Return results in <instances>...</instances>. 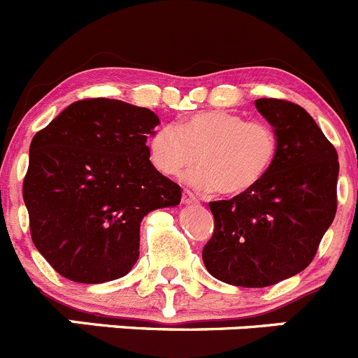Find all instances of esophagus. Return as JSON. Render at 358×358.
Instances as JSON below:
<instances>
[{"label": "esophagus", "mask_w": 358, "mask_h": 358, "mask_svg": "<svg viewBox=\"0 0 358 358\" xmlns=\"http://www.w3.org/2000/svg\"><path fill=\"white\" fill-rule=\"evenodd\" d=\"M196 202V196L193 195L192 192H188V189H185V193H182V203H193Z\"/></svg>", "instance_id": "obj_1"}]
</instances>
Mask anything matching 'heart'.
Masks as SVG:
<instances>
[{
	"instance_id": "1",
	"label": "heart",
	"mask_w": 358,
	"mask_h": 358,
	"mask_svg": "<svg viewBox=\"0 0 358 358\" xmlns=\"http://www.w3.org/2000/svg\"><path fill=\"white\" fill-rule=\"evenodd\" d=\"M278 134L268 122L224 110L200 112L179 124H163L149 138V159L165 176L202 165L186 176L199 192L241 195L253 189L278 156Z\"/></svg>"
}]
</instances>
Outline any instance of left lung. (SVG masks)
Segmentation results:
<instances>
[{
	"mask_svg": "<svg viewBox=\"0 0 358 358\" xmlns=\"http://www.w3.org/2000/svg\"><path fill=\"white\" fill-rule=\"evenodd\" d=\"M274 126L279 149L253 189L209 202L214 232L203 246L207 271L234 287L264 288L304 271L338 210V151L297 103L255 101Z\"/></svg>",
	"mask_w": 358,
	"mask_h": 358,
	"instance_id": "1",
	"label": "left lung"
}]
</instances>
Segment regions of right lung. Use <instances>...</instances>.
<instances>
[{
  "instance_id": "right-lung-1",
  "label": "right lung",
  "mask_w": 358,
  "mask_h": 358,
  "mask_svg": "<svg viewBox=\"0 0 358 358\" xmlns=\"http://www.w3.org/2000/svg\"><path fill=\"white\" fill-rule=\"evenodd\" d=\"M152 110L110 98L71 103L33 137L22 185L36 250L63 278L96 285L138 258L141 221L181 186L149 162Z\"/></svg>"
}]
</instances>
